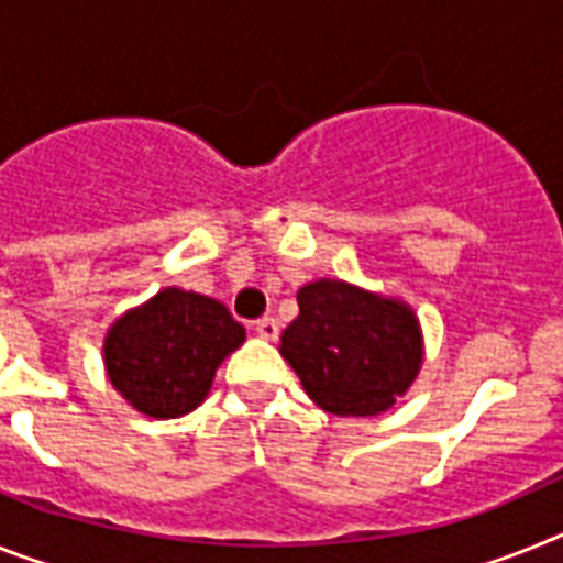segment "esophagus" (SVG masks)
<instances>
[{"label":"esophagus","instance_id":"34e87169","mask_svg":"<svg viewBox=\"0 0 563 563\" xmlns=\"http://www.w3.org/2000/svg\"><path fill=\"white\" fill-rule=\"evenodd\" d=\"M254 332H257V338H263V340H277V334H280V325H277V320L274 318H263L254 323Z\"/></svg>","mask_w":563,"mask_h":563}]
</instances>
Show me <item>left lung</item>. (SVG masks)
<instances>
[{
	"mask_svg": "<svg viewBox=\"0 0 563 563\" xmlns=\"http://www.w3.org/2000/svg\"><path fill=\"white\" fill-rule=\"evenodd\" d=\"M297 306L300 314L280 334V354L323 412L372 418L415 384L423 334L406 300L320 277L300 286Z\"/></svg>",
	"mask_w": 563,
	"mask_h": 563,
	"instance_id": "8db88e82",
	"label": "left lung"
}]
</instances>
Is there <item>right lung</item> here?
<instances>
[{"instance_id":"obj_1","label":"right lung","mask_w":563,"mask_h":563,"mask_svg":"<svg viewBox=\"0 0 563 563\" xmlns=\"http://www.w3.org/2000/svg\"><path fill=\"white\" fill-rule=\"evenodd\" d=\"M243 340L220 300L168 286L113 320L102 357L111 386L136 412L168 420L209 398L217 366Z\"/></svg>"}]
</instances>
